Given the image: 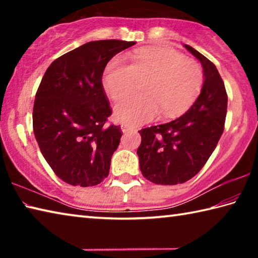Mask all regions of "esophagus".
Segmentation results:
<instances>
[{
    "label": "esophagus",
    "instance_id": "esophagus-1",
    "mask_svg": "<svg viewBox=\"0 0 258 258\" xmlns=\"http://www.w3.org/2000/svg\"><path fill=\"white\" fill-rule=\"evenodd\" d=\"M120 130H121V132H123V133H126V132H128V131L134 130V128L131 127V126H128V125H126V124H121Z\"/></svg>",
    "mask_w": 258,
    "mask_h": 258
}]
</instances>
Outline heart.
Listing matches in <instances>:
<instances>
[{
  "label": "heart",
  "instance_id": "heart-1",
  "mask_svg": "<svg viewBox=\"0 0 258 258\" xmlns=\"http://www.w3.org/2000/svg\"><path fill=\"white\" fill-rule=\"evenodd\" d=\"M130 64L113 58L104 68L102 85L112 100H119L143 82V94L121 100L113 117L126 125L148 123L158 115L174 118L184 113L197 99L204 82L197 61L172 49H143L128 56Z\"/></svg>",
  "mask_w": 258,
  "mask_h": 258
}]
</instances>
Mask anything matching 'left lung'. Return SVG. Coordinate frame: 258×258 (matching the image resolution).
I'll list each match as a JSON object with an SVG mask.
<instances>
[{"mask_svg": "<svg viewBox=\"0 0 258 258\" xmlns=\"http://www.w3.org/2000/svg\"><path fill=\"white\" fill-rule=\"evenodd\" d=\"M184 47L204 69L199 97L175 120L139 131L140 169L156 184L175 185L194 177L215 150L224 130L228 95L220 73L197 50L186 44Z\"/></svg>", "mask_w": 258, "mask_h": 258, "instance_id": "1", "label": "left lung"}]
</instances>
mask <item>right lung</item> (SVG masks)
<instances>
[{
	"instance_id": "add662e5",
	"label": "right lung",
	"mask_w": 258,
	"mask_h": 258,
	"mask_svg": "<svg viewBox=\"0 0 258 258\" xmlns=\"http://www.w3.org/2000/svg\"><path fill=\"white\" fill-rule=\"evenodd\" d=\"M135 42L93 41L59 56L35 95L33 128L55 175L72 185L93 186L108 176L121 132L104 126L111 115L102 74L113 55Z\"/></svg>"
}]
</instances>
